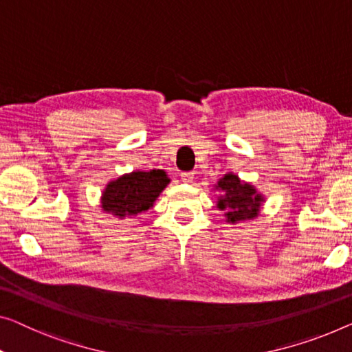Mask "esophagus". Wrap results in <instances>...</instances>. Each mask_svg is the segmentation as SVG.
Listing matches in <instances>:
<instances>
[{
    "instance_id": "34e87169",
    "label": "esophagus",
    "mask_w": 352,
    "mask_h": 352,
    "mask_svg": "<svg viewBox=\"0 0 352 352\" xmlns=\"http://www.w3.org/2000/svg\"><path fill=\"white\" fill-rule=\"evenodd\" d=\"M182 180L185 183H192L194 174H192V172H182Z\"/></svg>"
}]
</instances>
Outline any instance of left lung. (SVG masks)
<instances>
[{"label":"left lung","instance_id":"obj_1","mask_svg":"<svg viewBox=\"0 0 352 352\" xmlns=\"http://www.w3.org/2000/svg\"><path fill=\"white\" fill-rule=\"evenodd\" d=\"M213 191L218 192L217 207L224 212L226 223L230 224L253 221L261 214L262 204L265 202L264 194L258 188L232 172L219 178Z\"/></svg>","mask_w":352,"mask_h":352}]
</instances>
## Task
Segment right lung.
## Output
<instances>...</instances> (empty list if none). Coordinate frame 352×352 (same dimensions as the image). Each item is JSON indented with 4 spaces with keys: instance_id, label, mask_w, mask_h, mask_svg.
<instances>
[{
    "instance_id": "add662e5",
    "label": "right lung",
    "mask_w": 352,
    "mask_h": 352,
    "mask_svg": "<svg viewBox=\"0 0 352 352\" xmlns=\"http://www.w3.org/2000/svg\"><path fill=\"white\" fill-rule=\"evenodd\" d=\"M170 183L162 169L133 170L109 182L101 194L102 212L124 219L138 217L155 206L156 199Z\"/></svg>"
}]
</instances>
